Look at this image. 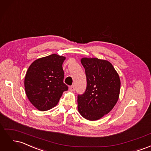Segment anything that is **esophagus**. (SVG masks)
Returning <instances> with one entry per match:
<instances>
[{"instance_id": "esophagus-1", "label": "esophagus", "mask_w": 151, "mask_h": 151, "mask_svg": "<svg viewBox=\"0 0 151 151\" xmlns=\"http://www.w3.org/2000/svg\"><path fill=\"white\" fill-rule=\"evenodd\" d=\"M69 90L70 91H74V90H75V86L73 85V86H70V88H69Z\"/></svg>"}]
</instances>
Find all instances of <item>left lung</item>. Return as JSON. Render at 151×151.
Segmentation results:
<instances>
[{"instance_id": "1", "label": "left lung", "mask_w": 151, "mask_h": 151, "mask_svg": "<svg viewBox=\"0 0 151 151\" xmlns=\"http://www.w3.org/2000/svg\"><path fill=\"white\" fill-rule=\"evenodd\" d=\"M87 87L77 96L78 111L86 119L98 120L115 106L120 95V80L111 63L97 58H83Z\"/></svg>"}]
</instances>
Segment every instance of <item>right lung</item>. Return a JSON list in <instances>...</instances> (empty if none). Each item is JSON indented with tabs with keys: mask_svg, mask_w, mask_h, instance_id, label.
<instances>
[{
	"mask_svg": "<svg viewBox=\"0 0 151 151\" xmlns=\"http://www.w3.org/2000/svg\"><path fill=\"white\" fill-rule=\"evenodd\" d=\"M65 57L52 54L37 59L29 67L24 79L27 97L40 111H47L58 104L63 92L68 89L63 83L62 64Z\"/></svg>",
	"mask_w": 151,
	"mask_h": 151,
	"instance_id": "1",
	"label": "right lung"
}]
</instances>
